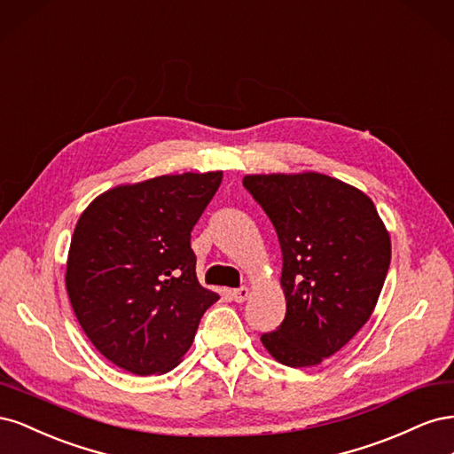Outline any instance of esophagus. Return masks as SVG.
Instances as JSON below:
<instances>
[{"instance_id":"1","label":"esophagus","mask_w":454,"mask_h":454,"mask_svg":"<svg viewBox=\"0 0 454 454\" xmlns=\"http://www.w3.org/2000/svg\"><path fill=\"white\" fill-rule=\"evenodd\" d=\"M248 297H250V287L242 286V287H237V290H232V299H235L237 303H244Z\"/></svg>"}]
</instances>
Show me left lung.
Instances as JSON below:
<instances>
[{
    "label": "left lung",
    "instance_id": "obj_1",
    "mask_svg": "<svg viewBox=\"0 0 454 454\" xmlns=\"http://www.w3.org/2000/svg\"><path fill=\"white\" fill-rule=\"evenodd\" d=\"M282 248L286 318L261 335L274 360L312 367L371 318L390 267V235L364 191L320 172L248 174Z\"/></svg>",
    "mask_w": 454,
    "mask_h": 454
}]
</instances>
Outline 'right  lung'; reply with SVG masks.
<instances>
[{"instance_id":"add662e5","label":"right lung","mask_w":454,"mask_h":454,"mask_svg":"<svg viewBox=\"0 0 454 454\" xmlns=\"http://www.w3.org/2000/svg\"><path fill=\"white\" fill-rule=\"evenodd\" d=\"M222 177L185 172L117 185L79 215L67 297L96 350L129 373H168L219 299L197 280L191 231Z\"/></svg>"}]
</instances>
